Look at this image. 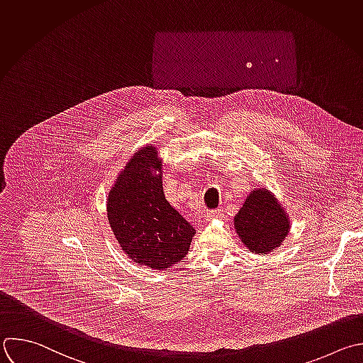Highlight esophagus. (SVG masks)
<instances>
[{"instance_id":"obj_1","label":"esophagus","mask_w":363,"mask_h":363,"mask_svg":"<svg viewBox=\"0 0 363 363\" xmlns=\"http://www.w3.org/2000/svg\"><path fill=\"white\" fill-rule=\"evenodd\" d=\"M222 209H212V211H209L208 213H206V218L208 219H213V218H219V216H222Z\"/></svg>"}]
</instances>
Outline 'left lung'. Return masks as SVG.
Returning <instances> with one entry per match:
<instances>
[{
  "instance_id": "1",
  "label": "left lung",
  "mask_w": 363,
  "mask_h": 363,
  "mask_svg": "<svg viewBox=\"0 0 363 363\" xmlns=\"http://www.w3.org/2000/svg\"><path fill=\"white\" fill-rule=\"evenodd\" d=\"M235 229L254 254L265 255L278 248L289 232V219L268 189H255L235 215Z\"/></svg>"
}]
</instances>
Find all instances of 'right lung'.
Returning <instances> with one entry per match:
<instances>
[{
    "mask_svg": "<svg viewBox=\"0 0 363 363\" xmlns=\"http://www.w3.org/2000/svg\"><path fill=\"white\" fill-rule=\"evenodd\" d=\"M155 147L141 148L108 195V222L123 251L135 264L165 269L188 254L194 226L169 205L162 189Z\"/></svg>",
    "mask_w": 363,
    "mask_h": 363,
    "instance_id": "right-lung-1",
    "label": "right lung"
}]
</instances>
